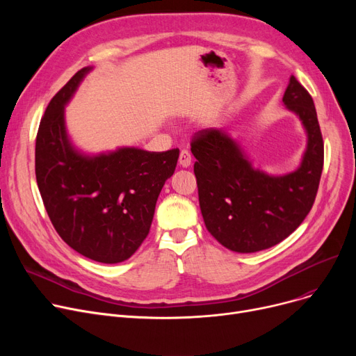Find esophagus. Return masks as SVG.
<instances>
[{"mask_svg":"<svg viewBox=\"0 0 356 356\" xmlns=\"http://www.w3.org/2000/svg\"><path fill=\"white\" fill-rule=\"evenodd\" d=\"M192 163V156L191 153L188 152V149H181L180 152V156H179V164L181 167H189Z\"/></svg>","mask_w":356,"mask_h":356,"instance_id":"esophagus-1","label":"esophagus"}]
</instances>
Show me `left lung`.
<instances>
[{"mask_svg":"<svg viewBox=\"0 0 356 356\" xmlns=\"http://www.w3.org/2000/svg\"><path fill=\"white\" fill-rule=\"evenodd\" d=\"M283 102L300 118L307 147L297 170L268 176L255 170L222 129L192 138L202 216L211 235L231 251L267 250L294 232L310 212L323 170V138L310 93L290 78Z\"/></svg>","mask_w":356,"mask_h":356,"instance_id":"8db88e82","label":"left lung"}]
</instances>
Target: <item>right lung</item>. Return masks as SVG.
Instances as JSON below:
<instances>
[{
	"label": "right lung",
	"instance_id": "add662e5",
	"mask_svg": "<svg viewBox=\"0 0 356 356\" xmlns=\"http://www.w3.org/2000/svg\"><path fill=\"white\" fill-rule=\"evenodd\" d=\"M90 69L78 70L49 102L35 137V179L66 244L98 263L117 264L147 238L179 148L154 153L124 147L92 157L74 149L66 134L65 105Z\"/></svg>",
	"mask_w": 356,
	"mask_h": 356
}]
</instances>
